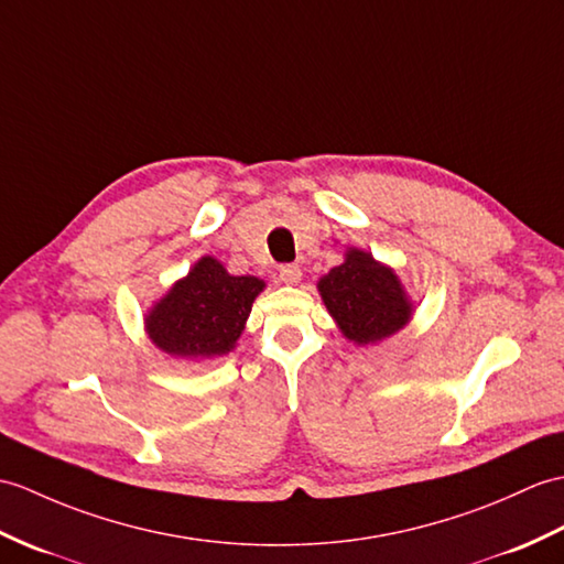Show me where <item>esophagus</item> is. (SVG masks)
Returning <instances> with one entry per match:
<instances>
[{
  "mask_svg": "<svg viewBox=\"0 0 564 564\" xmlns=\"http://www.w3.org/2000/svg\"><path fill=\"white\" fill-rule=\"evenodd\" d=\"M279 276H281V281L285 285H295V283H300V276H303V271H300L297 264H281Z\"/></svg>",
  "mask_w": 564,
  "mask_h": 564,
  "instance_id": "esophagus-1",
  "label": "esophagus"
}]
</instances>
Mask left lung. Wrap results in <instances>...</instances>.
I'll list each match as a JSON object with an SVG mask.
<instances>
[{"label":"left lung","instance_id":"1","mask_svg":"<svg viewBox=\"0 0 564 564\" xmlns=\"http://www.w3.org/2000/svg\"><path fill=\"white\" fill-rule=\"evenodd\" d=\"M319 293L344 336L360 346L397 334L411 317V303L394 271L360 250H350L341 267L326 273Z\"/></svg>","mask_w":564,"mask_h":564}]
</instances>
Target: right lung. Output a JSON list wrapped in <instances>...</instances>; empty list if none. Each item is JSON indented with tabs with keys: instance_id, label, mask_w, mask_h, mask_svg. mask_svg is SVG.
I'll return each instance as SVG.
<instances>
[{
	"instance_id": "1",
	"label": "right lung",
	"mask_w": 564,
	"mask_h": 564,
	"mask_svg": "<svg viewBox=\"0 0 564 564\" xmlns=\"http://www.w3.org/2000/svg\"><path fill=\"white\" fill-rule=\"evenodd\" d=\"M261 288L264 281L230 276L220 261L204 257L149 312V336L170 356H223L240 338Z\"/></svg>"
}]
</instances>
